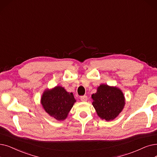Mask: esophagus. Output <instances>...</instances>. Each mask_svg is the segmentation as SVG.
I'll return each mask as SVG.
<instances>
[{
    "instance_id": "obj_1",
    "label": "esophagus",
    "mask_w": 157,
    "mask_h": 157,
    "mask_svg": "<svg viewBox=\"0 0 157 157\" xmlns=\"http://www.w3.org/2000/svg\"><path fill=\"white\" fill-rule=\"evenodd\" d=\"M80 99H81V101H82V102H86L88 100V98H87L86 95H83V96H81V97Z\"/></svg>"
}]
</instances>
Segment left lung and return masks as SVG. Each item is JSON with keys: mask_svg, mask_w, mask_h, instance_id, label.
<instances>
[{"mask_svg": "<svg viewBox=\"0 0 157 157\" xmlns=\"http://www.w3.org/2000/svg\"><path fill=\"white\" fill-rule=\"evenodd\" d=\"M92 103L98 116L106 121L116 118L125 106V97L119 88L101 84L92 95Z\"/></svg>", "mask_w": 157, "mask_h": 157, "instance_id": "obj_1", "label": "left lung"}]
</instances>
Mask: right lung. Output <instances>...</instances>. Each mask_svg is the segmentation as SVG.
Returning a JSON list of instances; mask_svg holds the SVG:
<instances>
[{"label": "right lung", "mask_w": 157, "mask_h": 157, "mask_svg": "<svg viewBox=\"0 0 157 157\" xmlns=\"http://www.w3.org/2000/svg\"><path fill=\"white\" fill-rule=\"evenodd\" d=\"M76 102L73 94L67 92L62 86L47 88L40 99L45 112L57 121L65 120Z\"/></svg>", "instance_id": "obj_1"}]
</instances>
